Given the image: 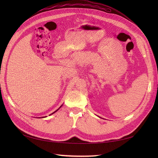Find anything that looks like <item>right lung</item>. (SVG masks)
Wrapping results in <instances>:
<instances>
[{
    "instance_id": "obj_1",
    "label": "right lung",
    "mask_w": 158,
    "mask_h": 158,
    "mask_svg": "<svg viewBox=\"0 0 158 158\" xmlns=\"http://www.w3.org/2000/svg\"><path fill=\"white\" fill-rule=\"evenodd\" d=\"M61 106H60V107H61ZM60 108H59V109H60ZM56 110V111H54V112H53V113H52V114H53V113H54L55 112H56V111H57V110ZM52 114H51V115H52Z\"/></svg>"
}]
</instances>
